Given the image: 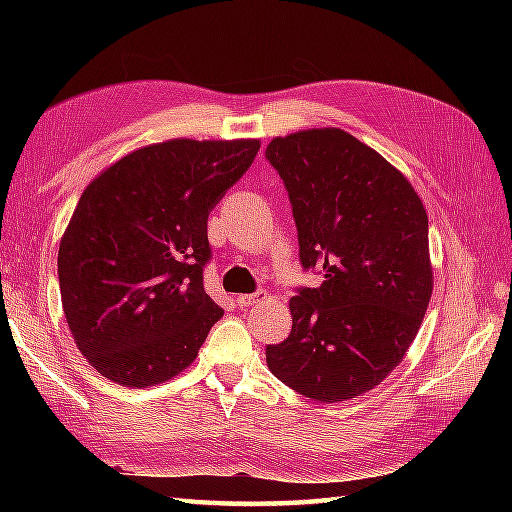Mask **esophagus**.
Here are the masks:
<instances>
[{
    "label": "esophagus",
    "mask_w": 512,
    "mask_h": 512,
    "mask_svg": "<svg viewBox=\"0 0 512 512\" xmlns=\"http://www.w3.org/2000/svg\"><path fill=\"white\" fill-rule=\"evenodd\" d=\"M264 299H266V292H253V295H239L235 301H237L239 308H250V306H255V303L264 301Z\"/></svg>",
    "instance_id": "obj_1"
}]
</instances>
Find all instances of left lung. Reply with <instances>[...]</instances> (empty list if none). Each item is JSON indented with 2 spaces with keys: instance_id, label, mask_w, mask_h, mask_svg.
<instances>
[{
  "instance_id": "8db88e82",
  "label": "left lung",
  "mask_w": 512,
  "mask_h": 512,
  "mask_svg": "<svg viewBox=\"0 0 512 512\" xmlns=\"http://www.w3.org/2000/svg\"><path fill=\"white\" fill-rule=\"evenodd\" d=\"M266 160L288 191L303 270L323 273L290 299L292 330L266 347V363L306 398H356L402 361L427 312V211L396 167L343 129L273 138Z\"/></svg>"
}]
</instances>
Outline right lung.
Wrapping results in <instances>:
<instances>
[{
  "label": "right lung",
  "mask_w": 512,
  "mask_h": 512,
  "mask_svg": "<svg viewBox=\"0 0 512 512\" xmlns=\"http://www.w3.org/2000/svg\"><path fill=\"white\" fill-rule=\"evenodd\" d=\"M259 140L136 149L90 182L59 246L65 321L96 372L151 387L187 369L224 310L206 295V222Z\"/></svg>",
  "instance_id": "right-lung-1"
}]
</instances>
